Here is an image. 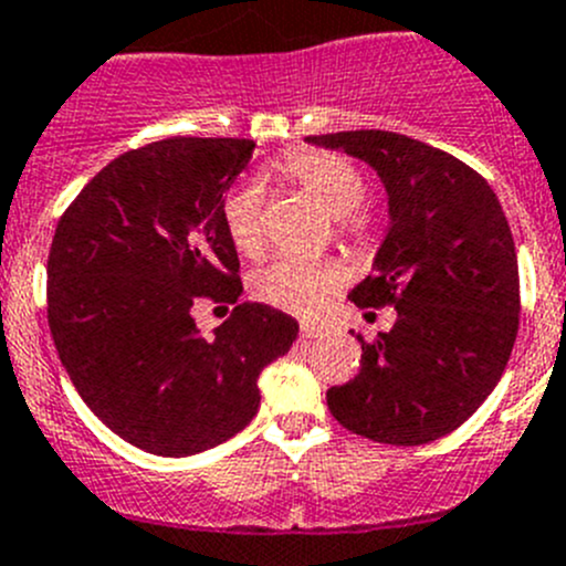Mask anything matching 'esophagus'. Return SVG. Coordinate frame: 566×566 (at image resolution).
Wrapping results in <instances>:
<instances>
[{
  "label": "esophagus",
  "mask_w": 566,
  "mask_h": 566,
  "mask_svg": "<svg viewBox=\"0 0 566 566\" xmlns=\"http://www.w3.org/2000/svg\"><path fill=\"white\" fill-rule=\"evenodd\" d=\"M300 334H303V339H317V336H323V328L317 323H303Z\"/></svg>",
  "instance_id": "obj_1"
}]
</instances>
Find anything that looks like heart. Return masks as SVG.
Instances as JSON below:
<instances>
[{
    "label": "heart",
    "instance_id": "obj_1",
    "mask_svg": "<svg viewBox=\"0 0 566 566\" xmlns=\"http://www.w3.org/2000/svg\"><path fill=\"white\" fill-rule=\"evenodd\" d=\"M286 174L311 193L334 219H345L365 199V179L350 163L334 154H294L286 159ZM266 193L258 181H247L224 201V230L238 252L258 258L266 249V221H263ZM345 283V269L336 261L280 255L261 266L252 277V292L261 303L280 311L311 317L325 308Z\"/></svg>",
    "mask_w": 566,
    "mask_h": 566
}]
</instances>
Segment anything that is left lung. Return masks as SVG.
<instances>
[{
    "instance_id": "8db88e82",
    "label": "left lung",
    "mask_w": 566,
    "mask_h": 566,
    "mask_svg": "<svg viewBox=\"0 0 566 566\" xmlns=\"http://www.w3.org/2000/svg\"><path fill=\"white\" fill-rule=\"evenodd\" d=\"M305 143L370 165L390 227L347 297L396 305V325L367 345L328 409L361 438L421 446L454 432L491 396L520 328V266L500 199L483 176L392 132H339Z\"/></svg>"
}]
</instances>
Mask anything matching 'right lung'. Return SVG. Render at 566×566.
Instances as JSON below:
<instances>
[{"label": "right lung", "instance_id": "1", "mask_svg": "<svg viewBox=\"0 0 566 566\" xmlns=\"http://www.w3.org/2000/svg\"><path fill=\"white\" fill-rule=\"evenodd\" d=\"M252 139L168 137L112 159L55 227L46 319L83 403L132 446L188 458L241 432L258 376L289 354L297 319L241 303L201 336L193 305L235 303L224 193Z\"/></svg>", "mask_w": 566, "mask_h": 566}]
</instances>
